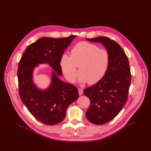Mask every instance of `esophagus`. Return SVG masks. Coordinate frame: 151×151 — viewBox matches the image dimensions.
<instances>
[{
    "mask_svg": "<svg viewBox=\"0 0 151 151\" xmlns=\"http://www.w3.org/2000/svg\"><path fill=\"white\" fill-rule=\"evenodd\" d=\"M78 92H79V96H81L83 94V91H82V90L81 88H79L78 89Z\"/></svg>",
    "mask_w": 151,
    "mask_h": 151,
    "instance_id": "1",
    "label": "esophagus"
}]
</instances>
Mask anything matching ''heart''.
<instances>
[{"instance_id": "obj_1", "label": "heart", "mask_w": 151, "mask_h": 151, "mask_svg": "<svg viewBox=\"0 0 151 151\" xmlns=\"http://www.w3.org/2000/svg\"><path fill=\"white\" fill-rule=\"evenodd\" d=\"M70 57L63 54L60 59V66L66 79L70 82L78 76L80 83L94 84L104 75L109 63V54L106 50L99 49L88 42H79L71 50Z\"/></svg>"}]
</instances>
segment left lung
Here are the masks:
<instances>
[{
  "mask_svg": "<svg viewBox=\"0 0 151 151\" xmlns=\"http://www.w3.org/2000/svg\"><path fill=\"white\" fill-rule=\"evenodd\" d=\"M86 39L100 43L109 54V66L103 77L83 90L90 100V106L86 112L87 119L102 125L113 119L127 101L131 83L130 65L125 52L114 40L104 36Z\"/></svg>",
  "mask_w": 151,
  "mask_h": 151,
  "instance_id": "8db88e82",
  "label": "left lung"
}]
</instances>
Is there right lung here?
Listing matches in <instances>:
<instances>
[{
  "label": "right lung",
  "instance_id": "right-lung-1",
  "mask_svg": "<svg viewBox=\"0 0 151 151\" xmlns=\"http://www.w3.org/2000/svg\"><path fill=\"white\" fill-rule=\"evenodd\" d=\"M76 36L39 39L26 48L19 64L17 76L19 94L30 113L47 125H55L66 116L69 106L79 97L77 88L62 81L60 59ZM40 63H47L54 70L52 82L45 90L37 88L33 82V71Z\"/></svg>",
  "mask_w": 151,
  "mask_h": 151
}]
</instances>
